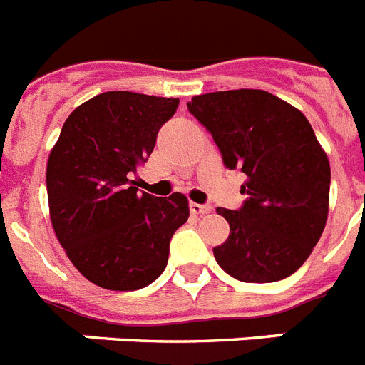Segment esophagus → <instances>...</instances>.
Segmentation results:
<instances>
[{
    "label": "esophagus",
    "instance_id": "1",
    "mask_svg": "<svg viewBox=\"0 0 365 365\" xmlns=\"http://www.w3.org/2000/svg\"><path fill=\"white\" fill-rule=\"evenodd\" d=\"M190 210L194 212V215H200V216H205L209 215L210 210H212V207L210 205H200V203H190Z\"/></svg>",
    "mask_w": 365,
    "mask_h": 365
}]
</instances>
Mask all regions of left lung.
Listing matches in <instances>:
<instances>
[{
  "instance_id": "1",
  "label": "left lung",
  "mask_w": 365,
  "mask_h": 365,
  "mask_svg": "<svg viewBox=\"0 0 365 365\" xmlns=\"http://www.w3.org/2000/svg\"><path fill=\"white\" fill-rule=\"evenodd\" d=\"M188 111L212 134L230 170L248 177L239 210L218 207L230 237L215 257L239 282L297 272L327 225L330 164L304 113L272 93L233 89L194 96Z\"/></svg>"
}]
</instances>
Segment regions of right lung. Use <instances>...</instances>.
<instances>
[{
    "label": "right lung",
    "instance_id": "1",
    "mask_svg": "<svg viewBox=\"0 0 365 365\" xmlns=\"http://www.w3.org/2000/svg\"><path fill=\"white\" fill-rule=\"evenodd\" d=\"M179 98L130 91L93 96L65 121L46 165L50 218L72 264L110 291L153 284L168 264L170 240L190 216L185 194L138 192V165Z\"/></svg>",
    "mask_w": 365,
    "mask_h": 365
}]
</instances>
